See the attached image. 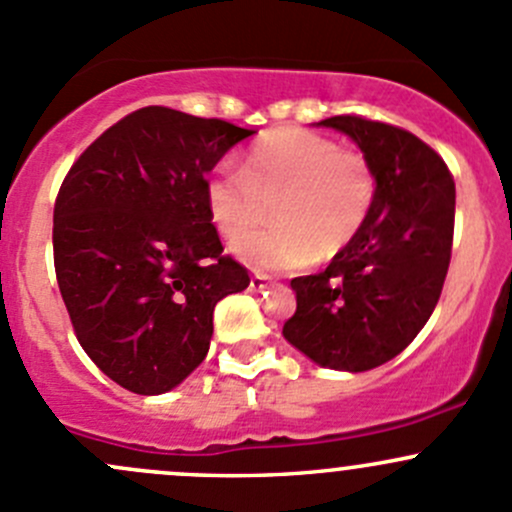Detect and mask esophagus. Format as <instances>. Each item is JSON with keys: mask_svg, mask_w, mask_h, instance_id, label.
I'll return each mask as SVG.
<instances>
[{"mask_svg": "<svg viewBox=\"0 0 512 512\" xmlns=\"http://www.w3.org/2000/svg\"><path fill=\"white\" fill-rule=\"evenodd\" d=\"M270 287V277H265V274H252L250 277V289L252 292H262V289Z\"/></svg>", "mask_w": 512, "mask_h": 512, "instance_id": "34e87169", "label": "esophagus"}]
</instances>
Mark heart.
<instances>
[{
	"label": "heart",
	"instance_id": "b5f03b06",
	"mask_svg": "<svg viewBox=\"0 0 512 512\" xmlns=\"http://www.w3.org/2000/svg\"><path fill=\"white\" fill-rule=\"evenodd\" d=\"M378 179L360 152L299 127L272 129L240 169L223 164L206 184L213 225L252 267L294 270L326 262L358 238L375 206ZM277 226L251 236L269 217ZM249 234L250 239L244 235Z\"/></svg>",
	"mask_w": 512,
	"mask_h": 512
}]
</instances>
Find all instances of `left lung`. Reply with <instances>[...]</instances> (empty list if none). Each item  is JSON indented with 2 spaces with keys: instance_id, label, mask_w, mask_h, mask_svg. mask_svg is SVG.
Returning <instances> with one entry per match:
<instances>
[{
  "instance_id": "8db88e82",
  "label": "left lung",
  "mask_w": 512,
  "mask_h": 512,
  "mask_svg": "<svg viewBox=\"0 0 512 512\" xmlns=\"http://www.w3.org/2000/svg\"><path fill=\"white\" fill-rule=\"evenodd\" d=\"M316 125L358 144L378 196L324 272L292 279L297 311L282 333L324 368L363 373L405 351L432 316L451 260L456 188L444 159L407 129L360 115Z\"/></svg>"
}]
</instances>
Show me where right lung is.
<instances>
[{
	"label": "right lung",
	"instance_id": "right-lung-1",
	"mask_svg": "<svg viewBox=\"0 0 512 512\" xmlns=\"http://www.w3.org/2000/svg\"><path fill=\"white\" fill-rule=\"evenodd\" d=\"M255 134L149 105L100 134L63 179L53 265L83 351L137 395H161L206 358L213 309L250 284L223 255L206 176Z\"/></svg>",
	"mask_w": 512,
	"mask_h": 512
}]
</instances>
